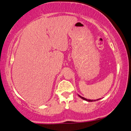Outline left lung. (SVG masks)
Here are the masks:
<instances>
[{
  "instance_id": "8db88e82",
  "label": "left lung",
  "mask_w": 131,
  "mask_h": 131,
  "mask_svg": "<svg viewBox=\"0 0 131 131\" xmlns=\"http://www.w3.org/2000/svg\"><path fill=\"white\" fill-rule=\"evenodd\" d=\"M79 95V97H80V98H81L82 99H83V100H85V101H86V102H95V101H97V100H100V99H97V100H90V99H85V98H84V97H81V95Z\"/></svg>"
}]
</instances>
